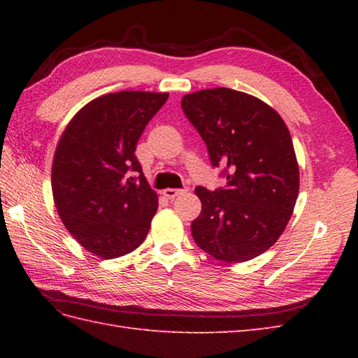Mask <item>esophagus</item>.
<instances>
[{
	"mask_svg": "<svg viewBox=\"0 0 358 358\" xmlns=\"http://www.w3.org/2000/svg\"><path fill=\"white\" fill-rule=\"evenodd\" d=\"M186 191H187L186 187H185V189H172V187H167V189H164V191H163V195L167 196V199H175V196L180 195V194H183V192H186Z\"/></svg>",
	"mask_w": 358,
	"mask_h": 358,
	"instance_id": "34e87169",
	"label": "esophagus"
}]
</instances>
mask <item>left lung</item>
Masks as SVG:
<instances>
[{"instance_id":"left-lung-1","label":"left lung","mask_w":358,"mask_h":358,"mask_svg":"<svg viewBox=\"0 0 358 358\" xmlns=\"http://www.w3.org/2000/svg\"><path fill=\"white\" fill-rule=\"evenodd\" d=\"M181 109L227 180L215 191L195 189L201 212L191 224L192 237L217 260H252L283 234L299 195L291 134L268 104L234 89L185 95Z\"/></svg>"}]
</instances>
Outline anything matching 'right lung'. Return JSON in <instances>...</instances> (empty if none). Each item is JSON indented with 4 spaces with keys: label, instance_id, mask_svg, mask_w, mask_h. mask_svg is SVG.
<instances>
[{
    "label": "right lung",
    "instance_id": "1",
    "mask_svg": "<svg viewBox=\"0 0 358 358\" xmlns=\"http://www.w3.org/2000/svg\"><path fill=\"white\" fill-rule=\"evenodd\" d=\"M167 96L138 90L103 95L86 104L59 138L53 200L66 229L89 252L110 260L146 238L158 196L135 149Z\"/></svg>",
    "mask_w": 358,
    "mask_h": 358
}]
</instances>
